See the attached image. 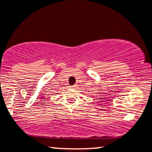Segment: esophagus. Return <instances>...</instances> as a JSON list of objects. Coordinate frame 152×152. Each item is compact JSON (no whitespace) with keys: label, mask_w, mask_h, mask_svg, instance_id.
Returning a JSON list of instances; mask_svg holds the SVG:
<instances>
[{"label":"esophagus","mask_w":152,"mask_h":152,"mask_svg":"<svg viewBox=\"0 0 152 152\" xmlns=\"http://www.w3.org/2000/svg\"><path fill=\"white\" fill-rule=\"evenodd\" d=\"M71 88H74V87H76V86H75V85H74V86H71Z\"/></svg>","instance_id":"34e87169"}]
</instances>
